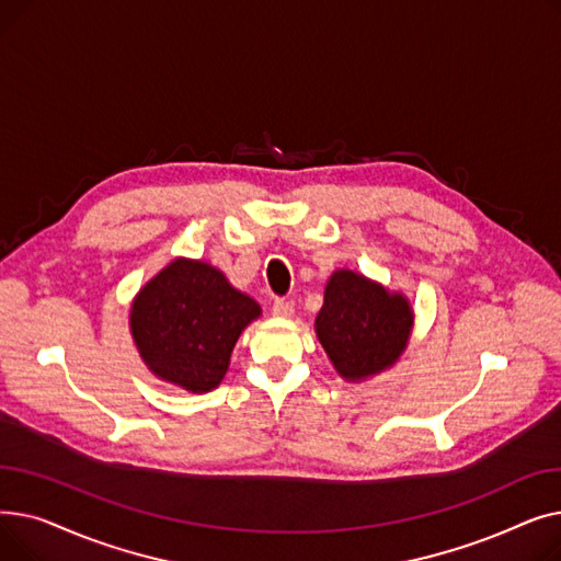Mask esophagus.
<instances>
[{
  "instance_id": "34e87169",
  "label": "esophagus",
  "mask_w": 561,
  "mask_h": 561,
  "mask_svg": "<svg viewBox=\"0 0 561 561\" xmlns=\"http://www.w3.org/2000/svg\"><path fill=\"white\" fill-rule=\"evenodd\" d=\"M293 311H296V305H293L290 300H275V305H273V316L275 318L286 320V318L293 316Z\"/></svg>"
}]
</instances>
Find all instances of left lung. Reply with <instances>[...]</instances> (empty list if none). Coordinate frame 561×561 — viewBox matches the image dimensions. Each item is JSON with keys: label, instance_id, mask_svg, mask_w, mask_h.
<instances>
[{"label": "left lung", "instance_id": "1", "mask_svg": "<svg viewBox=\"0 0 561 561\" xmlns=\"http://www.w3.org/2000/svg\"><path fill=\"white\" fill-rule=\"evenodd\" d=\"M414 309L357 271H334L316 316V336L345 381H364L398 364L414 330Z\"/></svg>", "mask_w": 561, "mask_h": 561}]
</instances>
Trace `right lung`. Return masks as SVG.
Returning a JSON list of instances; mask_svg holds the SVG:
<instances>
[{
    "label": "right lung",
    "instance_id": "obj_1",
    "mask_svg": "<svg viewBox=\"0 0 561 561\" xmlns=\"http://www.w3.org/2000/svg\"><path fill=\"white\" fill-rule=\"evenodd\" d=\"M261 307L202 259H172L131 302L129 332L157 379L191 393L214 391L236 341Z\"/></svg>",
    "mask_w": 561,
    "mask_h": 561
}]
</instances>
